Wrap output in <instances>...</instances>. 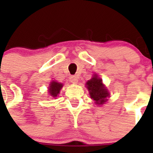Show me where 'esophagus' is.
Returning <instances> with one entry per match:
<instances>
[{
    "label": "esophagus",
    "mask_w": 153,
    "mask_h": 153,
    "mask_svg": "<svg viewBox=\"0 0 153 153\" xmlns=\"http://www.w3.org/2000/svg\"><path fill=\"white\" fill-rule=\"evenodd\" d=\"M70 80L71 83H74V84H76V83H78V78L76 76H71L70 78Z\"/></svg>",
    "instance_id": "34e87169"
}]
</instances>
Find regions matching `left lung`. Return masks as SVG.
<instances>
[{"label":"left lung","mask_w":153,"mask_h":153,"mask_svg":"<svg viewBox=\"0 0 153 153\" xmlns=\"http://www.w3.org/2000/svg\"><path fill=\"white\" fill-rule=\"evenodd\" d=\"M86 86L90 97L95 101L96 104L102 105L107 101L109 93L106 86L102 84V79L99 78L97 74H94L93 77L86 82Z\"/></svg>","instance_id":"obj_1"}]
</instances>
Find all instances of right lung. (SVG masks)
Wrapping results in <instances>:
<instances>
[{"label": "right lung", "mask_w": 153, "mask_h": 153, "mask_svg": "<svg viewBox=\"0 0 153 153\" xmlns=\"http://www.w3.org/2000/svg\"><path fill=\"white\" fill-rule=\"evenodd\" d=\"M63 86V83H58L56 81L53 80L52 82H51L49 86V90H48L50 96H51L52 97H54V98L57 97Z\"/></svg>", "instance_id": "obj_1"}]
</instances>
